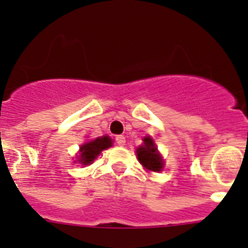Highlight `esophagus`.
<instances>
[{
    "label": "esophagus",
    "mask_w": 248,
    "mask_h": 248,
    "mask_svg": "<svg viewBox=\"0 0 248 248\" xmlns=\"http://www.w3.org/2000/svg\"><path fill=\"white\" fill-rule=\"evenodd\" d=\"M115 143H117L119 146L125 145V138L123 137V135H118V137L115 138Z\"/></svg>",
    "instance_id": "esophagus-1"
}]
</instances>
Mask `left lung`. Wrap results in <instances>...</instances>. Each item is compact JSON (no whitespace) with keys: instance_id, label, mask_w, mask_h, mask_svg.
<instances>
[{"instance_id":"left-lung-1","label":"left lung","mask_w":248,"mask_h":248,"mask_svg":"<svg viewBox=\"0 0 248 248\" xmlns=\"http://www.w3.org/2000/svg\"><path fill=\"white\" fill-rule=\"evenodd\" d=\"M144 144L139 146L137 150L138 159L140 164L150 171H161L164 166V161L157 153V148L150 137H145L143 139Z\"/></svg>"}]
</instances>
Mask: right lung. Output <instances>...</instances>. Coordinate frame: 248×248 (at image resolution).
I'll list each match as a JSON object with an SVG mask.
<instances>
[{"label":"right lung","mask_w":248,"mask_h":248,"mask_svg":"<svg viewBox=\"0 0 248 248\" xmlns=\"http://www.w3.org/2000/svg\"><path fill=\"white\" fill-rule=\"evenodd\" d=\"M109 146H111V139L109 137L97 138L89 143H85L84 145L80 146L79 163H82L83 165H88L102 153V150L108 149Z\"/></svg>","instance_id":"add662e5"}]
</instances>
